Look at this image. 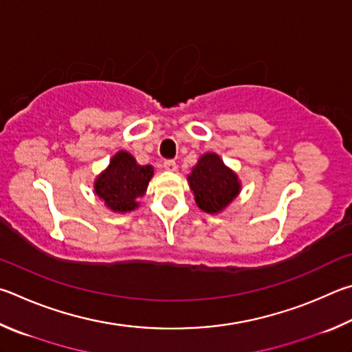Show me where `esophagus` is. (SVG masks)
<instances>
[{
	"label": "esophagus",
	"instance_id": "34e87169",
	"mask_svg": "<svg viewBox=\"0 0 352 352\" xmlns=\"http://www.w3.org/2000/svg\"><path fill=\"white\" fill-rule=\"evenodd\" d=\"M164 168H165L166 171H176L177 165H176L175 160H165V162H164Z\"/></svg>",
	"mask_w": 352,
	"mask_h": 352
}]
</instances>
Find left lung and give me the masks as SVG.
Wrapping results in <instances>:
<instances>
[{"label":"left lung","instance_id":"obj_1","mask_svg":"<svg viewBox=\"0 0 352 352\" xmlns=\"http://www.w3.org/2000/svg\"><path fill=\"white\" fill-rule=\"evenodd\" d=\"M188 181L196 204L207 213L221 212L239 193L236 175L214 153H207L198 160Z\"/></svg>","mask_w":352,"mask_h":352}]
</instances>
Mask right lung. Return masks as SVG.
I'll list each match as a JSON object with an SVG mask.
<instances>
[{"mask_svg":"<svg viewBox=\"0 0 352 352\" xmlns=\"http://www.w3.org/2000/svg\"><path fill=\"white\" fill-rule=\"evenodd\" d=\"M151 176L150 165H139L131 154L119 151L111 159L108 170L97 177L94 188L111 210L129 212L138 207L135 201L144 196Z\"/></svg>","mask_w":352,"mask_h":352,"instance_id":"right-lung-1","label":"right lung"}]
</instances>
